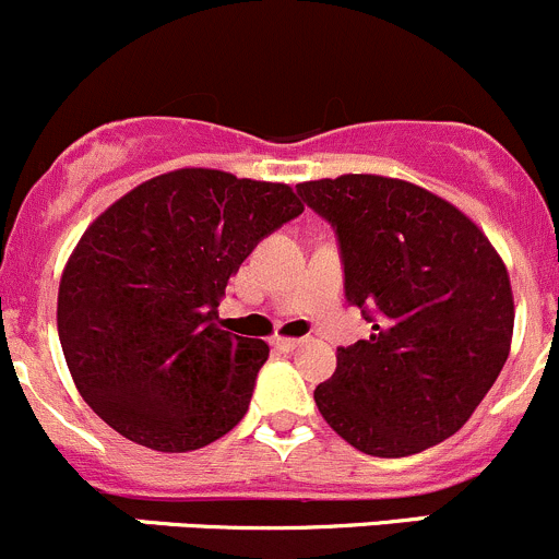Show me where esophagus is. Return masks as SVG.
I'll use <instances>...</instances> for the list:
<instances>
[{
	"mask_svg": "<svg viewBox=\"0 0 559 559\" xmlns=\"http://www.w3.org/2000/svg\"><path fill=\"white\" fill-rule=\"evenodd\" d=\"M300 337H275L273 346L281 348V352H295L297 346H300Z\"/></svg>",
	"mask_w": 559,
	"mask_h": 559,
	"instance_id": "1",
	"label": "esophagus"
}]
</instances>
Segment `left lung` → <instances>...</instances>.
Instances as JSON below:
<instances>
[{
	"label": "left lung",
	"instance_id": "8db88e82",
	"mask_svg": "<svg viewBox=\"0 0 559 559\" xmlns=\"http://www.w3.org/2000/svg\"><path fill=\"white\" fill-rule=\"evenodd\" d=\"M337 238L343 289L373 324L337 348L313 397L326 425L373 456L454 436L509 359L514 297L481 229L441 197L381 175L297 186Z\"/></svg>",
	"mask_w": 559,
	"mask_h": 559
}]
</instances>
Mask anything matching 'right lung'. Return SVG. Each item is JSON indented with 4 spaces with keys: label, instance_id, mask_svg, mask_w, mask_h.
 <instances>
[{
    "label": "right lung",
    "instance_id": "add662e5",
    "mask_svg": "<svg viewBox=\"0 0 559 559\" xmlns=\"http://www.w3.org/2000/svg\"><path fill=\"white\" fill-rule=\"evenodd\" d=\"M302 213L284 183L175 170L110 205L59 286V341L94 414L156 452H191L246 416L267 343L218 326L259 240Z\"/></svg>",
    "mask_w": 559,
    "mask_h": 559
}]
</instances>
